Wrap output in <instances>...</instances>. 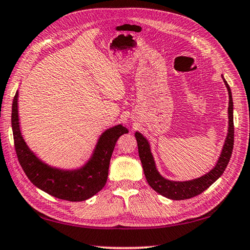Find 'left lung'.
Returning a JSON list of instances; mask_svg holds the SVG:
<instances>
[{
	"label": "left lung",
	"mask_w": 250,
	"mask_h": 250,
	"mask_svg": "<svg viewBox=\"0 0 250 250\" xmlns=\"http://www.w3.org/2000/svg\"><path fill=\"white\" fill-rule=\"evenodd\" d=\"M223 82L225 83V87L228 89L229 92V129L228 135L225 138L222 151H221L220 157L216 161L215 166L207 172L200 177L194 178V180L189 181H172L167 180V178L163 177L160 172L158 171L157 166H155V161L153 158V154L151 152V147L148 139L145 136L136 131L135 137L137 140L138 145V152L141 164H143L144 173L147 180L148 184L151 186L152 189H154L160 195L167 197L168 199L172 200H184L189 199L197 195L201 194L205 191L207 188H209L212 184L218 180V178L222 175L223 172L227 168L229 161L230 159L233 151V145H234V122H233V98H232V91L229 83L225 81L222 75Z\"/></svg>",
	"instance_id": "8db88e82"
}]
</instances>
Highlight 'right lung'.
<instances>
[{"label": "right lung", "instance_id": "obj_1", "mask_svg": "<svg viewBox=\"0 0 250 250\" xmlns=\"http://www.w3.org/2000/svg\"><path fill=\"white\" fill-rule=\"evenodd\" d=\"M12 129L18 161L30 182L46 194L68 201L87 200L104 187L116 141L128 133L122 124L103 131L90 158L77 168L50 166L28 147L22 137L18 115V90L12 105Z\"/></svg>", "mask_w": 250, "mask_h": 250}]
</instances>
